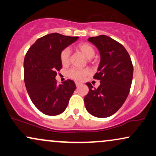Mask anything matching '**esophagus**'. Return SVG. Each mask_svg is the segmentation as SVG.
<instances>
[{
	"label": "esophagus",
	"mask_w": 156,
	"mask_h": 156,
	"mask_svg": "<svg viewBox=\"0 0 156 156\" xmlns=\"http://www.w3.org/2000/svg\"><path fill=\"white\" fill-rule=\"evenodd\" d=\"M76 87H79V86L80 85V83H79V82H77V81H76Z\"/></svg>",
	"instance_id": "esophagus-1"
}]
</instances>
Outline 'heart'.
I'll return each mask as SVG.
<instances>
[{
  "label": "heart",
  "mask_w": 156,
  "mask_h": 156,
  "mask_svg": "<svg viewBox=\"0 0 156 156\" xmlns=\"http://www.w3.org/2000/svg\"><path fill=\"white\" fill-rule=\"evenodd\" d=\"M77 49L84 55V56L88 59L94 57L95 54V50L92 44L89 43H81L77 46ZM71 52L69 48L62 50L60 53V61L63 66H67L70 62ZM90 74L89 69H78V68H72L67 73V76L69 78L76 80H83L87 76Z\"/></svg>",
  "instance_id": "obj_1"
}]
</instances>
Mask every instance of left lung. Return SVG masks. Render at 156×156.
Masks as SVG:
<instances>
[{
  "label": "left lung",
  "instance_id": "obj_1",
  "mask_svg": "<svg viewBox=\"0 0 156 156\" xmlns=\"http://www.w3.org/2000/svg\"><path fill=\"white\" fill-rule=\"evenodd\" d=\"M96 46L101 62L94 79L101 80L98 88L87 83L89 92L84 98L86 108L96 117H110L121 108L129 94L133 67L128 51L122 44L105 35L90 37Z\"/></svg>",
  "mask_w": 156,
  "mask_h": 156
}]
</instances>
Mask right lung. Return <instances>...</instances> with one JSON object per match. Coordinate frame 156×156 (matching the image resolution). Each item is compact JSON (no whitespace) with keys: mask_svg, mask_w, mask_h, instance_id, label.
Instances as JSON below:
<instances>
[{"mask_svg":"<svg viewBox=\"0 0 156 156\" xmlns=\"http://www.w3.org/2000/svg\"><path fill=\"white\" fill-rule=\"evenodd\" d=\"M78 37L52 33L37 39L24 59V80L31 101L46 115L62 114L76 87L68 79L58 85L55 76L62 67L60 53Z\"/></svg>","mask_w":156,"mask_h":156,"instance_id":"right-lung-1","label":"right lung"}]
</instances>
